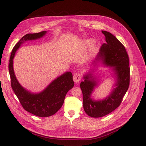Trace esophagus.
<instances>
[{
  "instance_id": "34e87169",
  "label": "esophagus",
  "mask_w": 146,
  "mask_h": 146,
  "mask_svg": "<svg viewBox=\"0 0 146 146\" xmlns=\"http://www.w3.org/2000/svg\"><path fill=\"white\" fill-rule=\"evenodd\" d=\"M82 79V75L79 73H76L74 74V76H73V80L74 81L77 83H78Z\"/></svg>"
}]
</instances>
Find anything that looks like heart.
Returning a JSON list of instances; mask_svg holds the SVG:
<instances>
[{
	"instance_id": "1",
	"label": "heart",
	"mask_w": 146,
	"mask_h": 146,
	"mask_svg": "<svg viewBox=\"0 0 146 146\" xmlns=\"http://www.w3.org/2000/svg\"><path fill=\"white\" fill-rule=\"evenodd\" d=\"M92 42H93V40H92V39H86L83 41V45H84V46L88 47V46H90ZM98 46H96V45L92 46L91 47L89 52H88V55L86 56V58H85V61L88 60L90 58V57H91V56H93L94 55H95V54L97 52V51H98Z\"/></svg>"
}]
</instances>
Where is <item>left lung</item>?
Here are the masks:
<instances>
[{
  "label": "left lung",
  "instance_id": "1",
  "mask_svg": "<svg viewBox=\"0 0 146 146\" xmlns=\"http://www.w3.org/2000/svg\"><path fill=\"white\" fill-rule=\"evenodd\" d=\"M102 32L107 42L102 45L96 60H101L106 66L113 68L116 78L114 86L116 87L107 98L94 100L91 96L98 85L97 81L90 72L84 76L85 80L80 83L83 108L88 115L92 117H103L116 109L121 104L130 85L129 58L125 47L111 33L104 30Z\"/></svg>",
  "mask_w": 146,
  "mask_h": 146
}]
</instances>
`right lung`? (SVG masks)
I'll use <instances>...</instances> for the list:
<instances>
[{
	"mask_svg": "<svg viewBox=\"0 0 146 146\" xmlns=\"http://www.w3.org/2000/svg\"><path fill=\"white\" fill-rule=\"evenodd\" d=\"M46 31L36 33H29L22 38L13 47L8 65L11 88L26 111L39 117L54 115L62 107L65 96L74 85L72 74L67 72L52 82L44 90L38 94L30 92L17 80L13 70V58L15 53L24 42L35 40L44 36Z\"/></svg>",
	"mask_w": 146,
	"mask_h": 146,
	"instance_id": "1",
	"label": "right lung"
}]
</instances>
